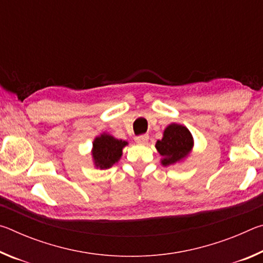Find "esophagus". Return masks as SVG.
Wrapping results in <instances>:
<instances>
[{
	"mask_svg": "<svg viewBox=\"0 0 263 263\" xmlns=\"http://www.w3.org/2000/svg\"><path fill=\"white\" fill-rule=\"evenodd\" d=\"M135 140L138 142V144H146V142L148 141V136L147 135L138 136V137H136Z\"/></svg>",
	"mask_w": 263,
	"mask_h": 263,
	"instance_id": "esophagus-1",
	"label": "esophagus"
}]
</instances>
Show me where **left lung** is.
Instances as JSON below:
<instances>
[{
	"label": "left lung",
	"mask_w": 263,
	"mask_h": 263,
	"mask_svg": "<svg viewBox=\"0 0 263 263\" xmlns=\"http://www.w3.org/2000/svg\"><path fill=\"white\" fill-rule=\"evenodd\" d=\"M194 147V138L190 131L180 124H169L164 128L162 139L155 144V148L161 155L162 166H171L184 160Z\"/></svg>",
	"instance_id": "8db88e82"
}]
</instances>
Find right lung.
I'll return each mask as SVG.
<instances>
[{"label": "right lung", "instance_id": "add662e5", "mask_svg": "<svg viewBox=\"0 0 263 263\" xmlns=\"http://www.w3.org/2000/svg\"><path fill=\"white\" fill-rule=\"evenodd\" d=\"M127 141L117 139L109 133H102L92 141V161L96 168L109 169L122 158L123 148Z\"/></svg>", "mask_w": 263, "mask_h": 263}]
</instances>
